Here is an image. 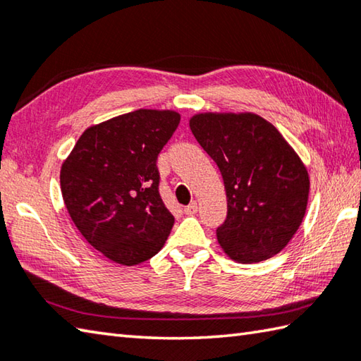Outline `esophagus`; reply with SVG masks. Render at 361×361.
<instances>
[{
  "instance_id": "34e87169",
  "label": "esophagus",
  "mask_w": 361,
  "mask_h": 361,
  "mask_svg": "<svg viewBox=\"0 0 361 361\" xmlns=\"http://www.w3.org/2000/svg\"><path fill=\"white\" fill-rule=\"evenodd\" d=\"M183 212H185L187 215H193V214H196L198 212V202L196 201H193V202H190L188 206L183 209Z\"/></svg>"
}]
</instances>
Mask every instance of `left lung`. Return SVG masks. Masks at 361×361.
Returning <instances> with one entry per match:
<instances>
[{"instance_id": "8db88e82", "label": "left lung", "mask_w": 361, "mask_h": 361, "mask_svg": "<svg viewBox=\"0 0 361 361\" xmlns=\"http://www.w3.org/2000/svg\"><path fill=\"white\" fill-rule=\"evenodd\" d=\"M190 128L223 176L228 215L216 239L231 259L253 264L286 247L307 212V166L255 113H198Z\"/></svg>"}]
</instances>
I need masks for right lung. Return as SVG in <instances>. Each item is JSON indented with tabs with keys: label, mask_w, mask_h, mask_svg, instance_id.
<instances>
[{
	"label": "right lung",
	"mask_w": 361,
	"mask_h": 361,
	"mask_svg": "<svg viewBox=\"0 0 361 361\" xmlns=\"http://www.w3.org/2000/svg\"><path fill=\"white\" fill-rule=\"evenodd\" d=\"M173 110H141L87 127L61 166L67 212L87 243L121 265L151 259L174 216L159 193L157 157L179 126Z\"/></svg>",
	"instance_id": "obj_1"
}]
</instances>
